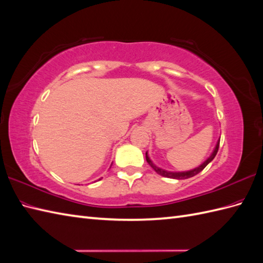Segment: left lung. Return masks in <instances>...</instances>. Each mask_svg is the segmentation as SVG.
Segmentation results:
<instances>
[{
  "mask_svg": "<svg viewBox=\"0 0 263 263\" xmlns=\"http://www.w3.org/2000/svg\"><path fill=\"white\" fill-rule=\"evenodd\" d=\"M218 146H219V140L217 141V143H216V145H215V149L213 150V152H212V155L207 158V159L200 164V166H198L197 168H195V169H192V170H188V172H180V173H176V172H167V170H163V169H161V168H159V167H157L156 164L152 162L151 160H150V158H149V156H148V152H145V159H146V162H148L150 166L154 168V170L155 172L157 173V174H159V175H161V176H163V177H167V178H173V179H187V178H191V177H193V176H195V175H197V174H199L201 170H203L207 164H209L213 159H214L215 158V156H216V154H217V151H218Z\"/></svg>",
  "mask_w": 263,
  "mask_h": 263,
  "instance_id": "1",
  "label": "left lung"
}]
</instances>
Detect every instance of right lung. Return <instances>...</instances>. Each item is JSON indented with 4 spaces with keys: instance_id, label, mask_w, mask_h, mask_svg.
<instances>
[{
    "instance_id": "obj_1",
    "label": "right lung",
    "mask_w": 263,
    "mask_h": 263,
    "mask_svg": "<svg viewBox=\"0 0 263 263\" xmlns=\"http://www.w3.org/2000/svg\"><path fill=\"white\" fill-rule=\"evenodd\" d=\"M99 180H101V179H99Z\"/></svg>"
}]
</instances>
